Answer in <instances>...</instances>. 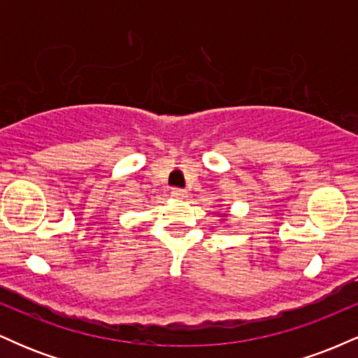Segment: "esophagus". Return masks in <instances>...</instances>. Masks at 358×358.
Returning <instances> with one entry per match:
<instances>
[{
  "instance_id": "1",
  "label": "esophagus",
  "mask_w": 358,
  "mask_h": 358,
  "mask_svg": "<svg viewBox=\"0 0 358 358\" xmlns=\"http://www.w3.org/2000/svg\"><path fill=\"white\" fill-rule=\"evenodd\" d=\"M185 195H187V192L183 188H171V196H175V199H183Z\"/></svg>"
}]
</instances>
